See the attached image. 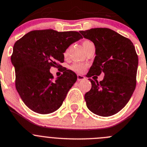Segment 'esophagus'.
I'll return each instance as SVG.
<instances>
[{
  "label": "esophagus",
  "mask_w": 147,
  "mask_h": 147,
  "mask_svg": "<svg viewBox=\"0 0 147 147\" xmlns=\"http://www.w3.org/2000/svg\"><path fill=\"white\" fill-rule=\"evenodd\" d=\"M86 79L83 75H78V81H81V80H84Z\"/></svg>",
  "instance_id": "34e87169"
}]
</instances>
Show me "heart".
<instances>
[{
	"label": "heart",
	"mask_w": 147,
	"mask_h": 147,
	"mask_svg": "<svg viewBox=\"0 0 147 147\" xmlns=\"http://www.w3.org/2000/svg\"><path fill=\"white\" fill-rule=\"evenodd\" d=\"M90 43H93V42H91V41H90V40L83 41V48L85 49V47H86L87 45L90 44ZM67 54H68V49H67V50L64 51V57H67ZM86 67H87V66H86V64H82V63L75 62V63H73V64L71 65L70 69H72V71H74L75 72H77V73H83V72H84V71L86 69Z\"/></svg>",
	"instance_id": "heart-1"
}]
</instances>
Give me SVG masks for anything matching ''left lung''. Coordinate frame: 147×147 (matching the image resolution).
Instances as JSON below:
<instances>
[{"instance_id": "8db88e82", "label": "left lung", "mask_w": 147, "mask_h": 147, "mask_svg": "<svg viewBox=\"0 0 147 147\" xmlns=\"http://www.w3.org/2000/svg\"><path fill=\"white\" fill-rule=\"evenodd\" d=\"M80 32L96 48V56L86 77L105 73L100 82L88 79L92 86L85 94L87 107L102 117L115 115L127 105L136 88L138 59L135 47L131 40L109 28Z\"/></svg>"}]
</instances>
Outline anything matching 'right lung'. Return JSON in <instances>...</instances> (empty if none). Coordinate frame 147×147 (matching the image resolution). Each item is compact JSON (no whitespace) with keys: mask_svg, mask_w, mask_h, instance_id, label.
<instances>
[{"mask_svg":"<svg viewBox=\"0 0 147 147\" xmlns=\"http://www.w3.org/2000/svg\"><path fill=\"white\" fill-rule=\"evenodd\" d=\"M83 38L75 31L33 30L14 43L11 57L14 66L17 92L27 107L39 114L51 113L59 109L77 80L70 69L53 80L51 67H62L64 53L72 43Z\"/></svg>","mask_w":147,"mask_h":147,"instance_id":"add662e5","label":"right lung"}]
</instances>
